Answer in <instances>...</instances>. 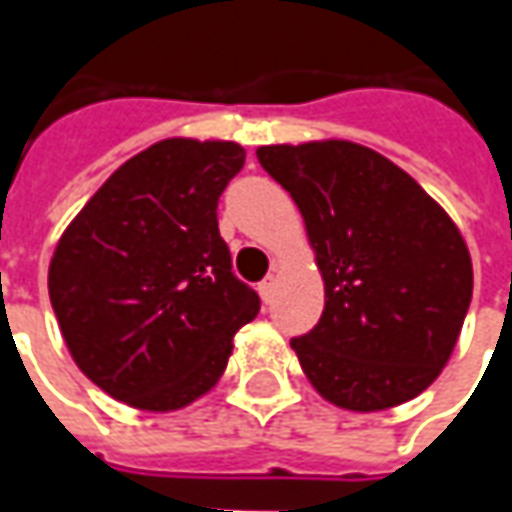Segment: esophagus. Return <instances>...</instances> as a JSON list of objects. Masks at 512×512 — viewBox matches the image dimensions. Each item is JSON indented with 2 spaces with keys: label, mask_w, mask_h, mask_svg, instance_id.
<instances>
[{
  "label": "esophagus",
  "mask_w": 512,
  "mask_h": 512,
  "mask_svg": "<svg viewBox=\"0 0 512 512\" xmlns=\"http://www.w3.org/2000/svg\"><path fill=\"white\" fill-rule=\"evenodd\" d=\"M273 287H276V279H273V276H267L265 282H259V296H262L265 305L273 299Z\"/></svg>",
  "instance_id": "1"
}]
</instances>
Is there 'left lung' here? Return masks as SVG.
Returning <instances> with one entry per match:
<instances>
[{
	"mask_svg": "<svg viewBox=\"0 0 512 512\" xmlns=\"http://www.w3.org/2000/svg\"><path fill=\"white\" fill-rule=\"evenodd\" d=\"M256 156L302 210L325 279L319 325L290 339L307 379L362 413L419 396L450 359L473 296L462 233L376 150L310 142Z\"/></svg>",
	"mask_w": 512,
	"mask_h": 512,
	"instance_id": "obj_1",
	"label": "left lung"
}]
</instances>
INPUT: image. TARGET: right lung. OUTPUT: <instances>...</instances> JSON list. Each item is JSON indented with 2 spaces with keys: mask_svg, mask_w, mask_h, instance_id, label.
Returning <instances> with one entry per match:
<instances>
[{
  "mask_svg": "<svg viewBox=\"0 0 512 512\" xmlns=\"http://www.w3.org/2000/svg\"><path fill=\"white\" fill-rule=\"evenodd\" d=\"M236 142L165 139L110 176L50 259L53 313L73 362L119 402L165 413L207 393L233 333L259 313L219 236Z\"/></svg>",
  "mask_w": 512,
  "mask_h": 512,
  "instance_id": "obj_1",
  "label": "right lung"
}]
</instances>
